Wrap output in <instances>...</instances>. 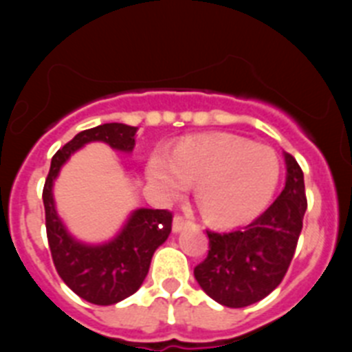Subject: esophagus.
I'll list each match as a JSON object with an SVG mask.
<instances>
[{"instance_id": "obj_1", "label": "esophagus", "mask_w": 352, "mask_h": 352, "mask_svg": "<svg viewBox=\"0 0 352 352\" xmlns=\"http://www.w3.org/2000/svg\"><path fill=\"white\" fill-rule=\"evenodd\" d=\"M190 220H186L183 214H176L173 220V231L174 232H182L183 229H186V227L190 226Z\"/></svg>"}]
</instances>
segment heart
I'll return each instance as SVG.
<instances>
[{"instance_id": "heart-1", "label": "heart", "mask_w": 352, "mask_h": 352, "mask_svg": "<svg viewBox=\"0 0 352 352\" xmlns=\"http://www.w3.org/2000/svg\"><path fill=\"white\" fill-rule=\"evenodd\" d=\"M278 176L273 149L231 133L185 139L170 155L155 153L148 162V178L162 197H179L199 182V208L220 226L259 214L272 201Z\"/></svg>"}]
</instances>
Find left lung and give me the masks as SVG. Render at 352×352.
<instances>
[{"label": "left lung", "mask_w": 352, "mask_h": 352, "mask_svg": "<svg viewBox=\"0 0 352 352\" xmlns=\"http://www.w3.org/2000/svg\"><path fill=\"white\" fill-rule=\"evenodd\" d=\"M287 178L282 194L248 226L231 232L206 231L210 250L194 268L208 296L229 309L257 303L284 280L307 211L303 170L285 153Z\"/></svg>", "instance_id": "obj_1"}]
</instances>
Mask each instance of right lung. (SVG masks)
<instances>
[{
	"mask_svg": "<svg viewBox=\"0 0 352 352\" xmlns=\"http://www.w3.org/2000/svg\"><path fill=\"white\" fill-rule=\"evenodd\" d=\"M135 132L138 126L123 123H104L82 130L56 151L43 185L45 229L56 272L77 296L93 305H114L132 296L141 287L155 250L169 236L173 213L169 210L141 208L133 211L123 231L113 241L84 245L68 234L56 213L52 183L70 155L84 144L102 141L111 148L129 153L135 146Z\"/></svg>",
	"mask_w": 352,
	"mask_h": 352,
	"instance_id": "obj_1",
	"label": "right lung"
}]
</instances>
